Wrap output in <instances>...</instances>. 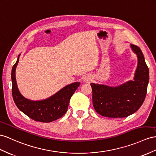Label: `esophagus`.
<instances>
[{
    "label": "esophagus",
    "mask_w": 156,
    "mask_h": 156,
    "mask_svg": "<svg viewBox=\"0 0 156 156\" xmlns=\"http://www.w3.org/2000/svg\"><path fill=\"white\" fill-rule=\"evenodd\" d=\"M83 80H84V82H86L87 83H89L91 80V78L90 76L86 75V76H85L84 77H83Z\"/></svg>",
    "instance_id": "esophagus-1"
}]
</instances>
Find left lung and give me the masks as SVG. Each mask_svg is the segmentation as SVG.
<instances>
[{
  "label": "left lung",
  "instance_id": "1",
  "mask_svg": "<svg viewBox=\"0 0 156 156\" xmlns=\"http://www.w3.org/2000/svg\"><path fill=\"white\" fill-rule=\"evenodd\" d=\"M137 55L138 67L134 80L112 87L91 83L93 105L101 116L109 118H123L134 113L145 100L149 82V69L140 48L131 44Z\"/></svg>",
  "mask_w": 156,
  "mask_h": 156
}]
</instances>
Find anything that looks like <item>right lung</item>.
<instances>
[{
    "mask_svg": "<svg viewBox=\"0 0 156 156\" xmlns=\"http://www.w3.org/2000/svg\"><path fill=\"white\" fill-rule=\"evenodd\" d=\"M19 57L20 55L16 62L12 66L11 73L12 82V92L14 103L18 108L35 121L51 122L62 117L66 113L72 95L80 83L74 82L68 85L53 96L45 100L37 101L29 100L20 93L16 81L15 70L18 63Z\"/></svg>",
    "mask_w": 156,
    "mask_h": 156,
    "instance_id": "add662e5",
    "label": "right lung"
}]
</instances>
